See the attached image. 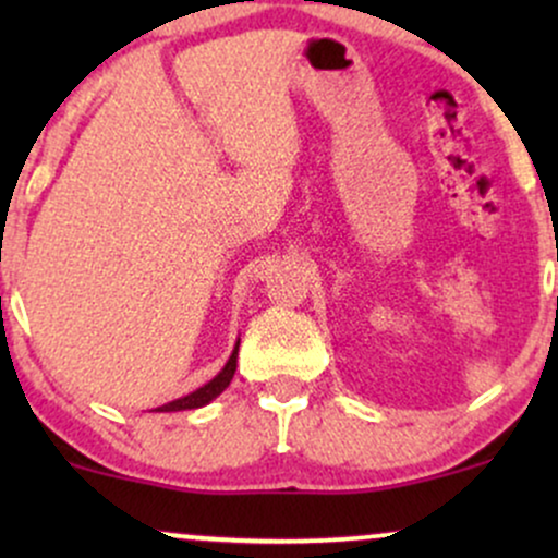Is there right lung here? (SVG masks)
<instances>
[{
  "instance_id": "1",
  "label": "right lung",
  "mask_w": 558,
  "mask_h": 558,
  "mask_svg": "<svg viewBox=\"0 0 558 558\" xmlns=\"http://www.w3.org/2000/svg\"><path fill=\"white\" fill-rule=\"evenodd\" d=\"M239 343H241V341H235L233 354H230V360L226 362V367H222L220 373H217V375L213 377V380L204 383V386L196 388L194 393L181 396V399L162 403V407H157V412H185V409L207 407L209 401H215L217 396H220L222 390H226V388L230 386V380H233V375H235V362H239Z\"/></svg>"
}]
</instances>
